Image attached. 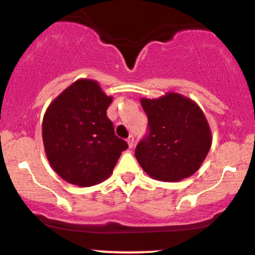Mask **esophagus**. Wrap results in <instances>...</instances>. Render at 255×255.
Listing matches in <instances>:
<instances>
[{
  "mask_svg": "<svg viewBox=\"0 0 255 255\" xmlns=\"http://www.w3.org/2000/svg\"><path fill=\"white\" fill-rule=\"evenodd\" d=\"M127 142H128V146H129L130 148L133 147V145H134V136H133V135L128 136V137H127Z\"/></svg>",
  "mask_w": 255,
  "mask_h": 255,
  "instance_id": "1",
  "label": "esophagus"
}]
</instances>
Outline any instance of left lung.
<instances>
[{
  "label": "left lung",
  "instance_id": "obj_1",
  "mask_svg": "<svg viewBox=\"0 0 255 255\" xmlns=\"http://www.w3.org/2000/svg\"><path fill=\"white\" fill-rule=\"evenodd\" d=\"M148 133L136 145L135 157L151 177L175 182L189 177L203 164L212 144L203 110L192 99L169 92L142 98Z\"/></svg>",
  "mask_w": 255,
  "mask_h": 255
}]
</instances>
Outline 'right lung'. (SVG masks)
<instances>
[{
	"instance_id": "1",
	"label": "right lung",
	"mask_w": 255,
	"mask_h": 255,
	"mask_svg": "<svg viewBox=\"0 0 255 255\" xmlns=\"http://www.w3.org/2000/svg\"><path fill=\"white\" fill-rule=\"evenodd\" d=\"M111 102L97 81L80 79L46 109L44 148L52 169L67 182L79 187L103 182L128 148L107 116Z\"/></svg>"
}]
</instances>
